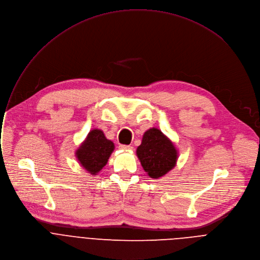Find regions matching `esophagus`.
Returning <instances> with one entry per match:
<instances>
[{
    "mask_svg": "<svg viewBox=\"0 0 260 260\" xmlns=\"http://www.w3.org/2000/svg\"><path fill=\"white\" fill-rule=\"evenodd\" d=\"M121 150H126V151H131L132 150V147L131 146H125V145H121L119 147Z\"/></svg>",
    "mask_w": 260,
    "mask_h": 260,
    "instance_id": "34e87169",
    "label": "esophagus"
}]
</instances>
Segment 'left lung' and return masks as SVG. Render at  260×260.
<instances>
[{
	"mask_svg": "<svg viewBox=\"0 0 260 260\" xmlns=\"http://www.w3.org/2000/svg\"><path fill=\"white\" fill-rule=\"evenodd\" d=\"M136 155L148 176L157 180L175 168L179 151L171 139L160 129L153 127L143 133Z\"/></svg>",
	"mask_w": 260,
	"mask_h": 260,
	"instance_id": "obj_1",
	"label": "left lung"
}]
</instances>
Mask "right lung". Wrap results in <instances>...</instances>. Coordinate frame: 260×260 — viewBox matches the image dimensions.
<instances>
[{"mask_svg": "<svg viewBox=\"0 0 260 260\" xmlns=\"http://www.w3.org/2000/svg\"><path fill=\"white\" fill-rule=\"evenodd\" d=\"M114 150V143L107 139L101 129L91 130L75 151L79 165L91 176H97Z\"/></svg>", "mask_w": 260, "mask_h": 260, "instance_id": "add662e5", "label": "right lung"}]
</instances>
